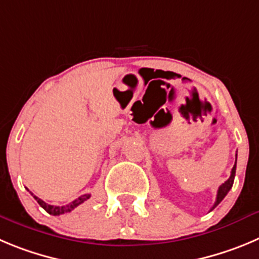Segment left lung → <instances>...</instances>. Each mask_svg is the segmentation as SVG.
<instances>
[{"label": "left lung", "instance_id": "8db88e82", "mask_svg": "<svg viewBox=\"0 0 259 259\" xmlns=\"http://www.w3.org/2000/svg\"><path fill=\"white\" fill-rule=\"evenodd\" d=\"M235 172H236V161H235V165H234L233 170H231L230 178H229L228 180L225 181L224 184L220 185L219 190H217L216 202H214V204H213V207H212V208H211V211H212V209L216 208L217 206H219L220 203H221V200L224 199L225 197H226V194H228V193H229V190L231 189V187H233V184H234V179H235Z\"/></svg>", "mask_w": 259, "mask_h": 259}]
</instances>
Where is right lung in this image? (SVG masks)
<instances>
[{
	"instance_id": "obj_1",
	"label": "right lung",
	"mask_w": 259,
	"mask_h": 259,
	"mask_svg": "<svg viewBox=\"0 0 259 259\" xmlns=\"http://www.w3.org/2000/svg\"><path fill=\"white\" fill-rule=\"evenodd\" d=\"M31 195L34 197V199L39 203V206L42 207L45 211H47L50 214H53V216H60V214L66 213V212H71L72 209L76 208L79 204H81V203L85 202L87 199H89V198H91V194H84V195H81V197L76 198L75 200H72L71 203H69V204H66V206L59 207V206H51V204H47V203L43 202L42 199H39L38 197H35L33 193H31Z\"/></svg>"
}]
</instances>
